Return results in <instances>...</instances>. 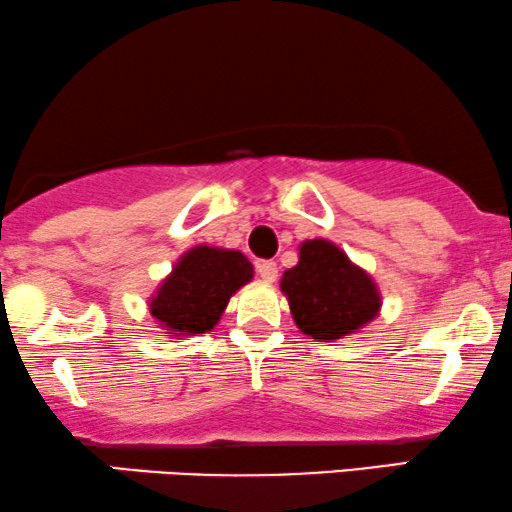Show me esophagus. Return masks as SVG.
Returning a JSON list of instances; mask_svg holds the SVG:
<instances>
[{"label":"esophagus","instance_id":"esophagus-1","mask_svg":"<svg viewBox=\"0 0 512 512\" xmlns=\"http://www.w3.org/2000/svg\"><path fill=\"white\" fill-rule=\"evenodd\" d=\"M258 275H261L263 282H275L278 280V263L275 261H258Z\"/></svg>","mask_w":512,"mask_h":512}]
</instances>
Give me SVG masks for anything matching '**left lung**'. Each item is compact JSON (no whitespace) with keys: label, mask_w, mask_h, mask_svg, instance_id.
I'll list each match as a JSON object with an SVG mask.
<instances>
[{"label":"left lung","mask_w":512,"mask_h":512,"mask_svg":"<svg viewBox=\"0 0 512 512\" xmlns=\"http://www.w3.org/2000/svg\"><path fill=\"white\" fill-rule=\"evenodd\" d=\"M280 290L297 328L318 342L354 335L381 311V290L338 244L306 239L297 266L285 270Z\"/></svg>","instance_id":"left-lung-1"}]
</instances>
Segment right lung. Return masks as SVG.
<instances>
[{"label": "right lung", "mask_w": 512, "mask_h": 512, "mask_svg": "<svg viewBox=\"0 0 512 512\" xmlns=\"http://www.w3.org/2000/svg\"><path fill=\"white\" fill-rule=\"evenodd\" d=\"M254 278V266L242 251L198 244L179 256L172 273L148 302L150 316L172 338L208 333L237 290Z\"/></svg>", "instance_id": "1"}]
</instances>
